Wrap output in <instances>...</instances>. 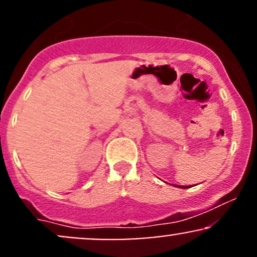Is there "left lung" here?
Masks as SVG:
<instances>
[{
  "instance_id": "8db88e82",
  "label": "left lung",
  "mask_w": 257,
  "mask_h": 257,
  "mask_svg": "<svg viewBox=\"0 0 257 257\" xmlns=\"http://www.w3.org/2000/svg\"><path fill=\"white\" fill-rule=\"evenodd\" d=\"M179 187H180V186H179ZM181 188H187V186H185V187H184V186H182V187Z\"/></svg>"
}]
</instances>
